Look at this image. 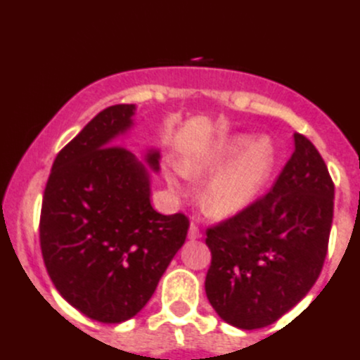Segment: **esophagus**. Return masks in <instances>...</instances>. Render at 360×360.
<instances>
[{"label": "esophagus", "instance_id": "1", "mask_svg": "<svg viewBox=\"0 0 360 360\" xmlns=\"http://www.w3.org/2000/svg\"><path fill=\"white\" fill-rule=\"evenodd\" d=\"M188 236H190V240H198V238H202V233H200L198 226L193 224V222H191L190 231H188Z\"/></svg>", "mask_w": 360, "mask_h": 360}]
</instances>
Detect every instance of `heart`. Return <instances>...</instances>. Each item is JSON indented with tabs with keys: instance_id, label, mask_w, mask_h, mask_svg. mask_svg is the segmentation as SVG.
<instances>
[{
	"instance_id": "b5f03b06",
	"label": "heart",
	"mask_w": 360,
	"mask_h": 360,
	"mask_svg": "<svg viewBox=\"0 0 360 360\" xmlns=\"http://www.w3.org/2000/svg\"><path fill=\"white\" fill-rule=\"evenodd\" d=\"M276 165V150L266 138L234 134L221 139L186 167L193 176L217 172L207 184L203 205L212 215L229 217L247 210L262 195ZM172 191L183 193L179 174H169Z\"/></svg>"
}]
</instances>
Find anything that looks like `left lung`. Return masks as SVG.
Returning a JSON list of instances; mask_svg holds the SVG:
<instances>
[{"mask_svg":"<svg viewBox=\"0 0 360 360\" xmlns=\"http://www.w3.org/2000/svg\"><path fill=\"white\" fill-rule=\"evenodd\" d=\"M267 195L207 229L210 305L240 330H259L293 309L319 278L333 222L326 164L305 136Z\"/></svg>","mask_w":360,"mask_h":360,"instance_id":"left-lung-1","label":"left lung"}]
</instances>
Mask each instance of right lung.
Masks as SVG:
<instances>
[{
    "mask_svg": "<svg viewBox=\"0 0 360 360\" xmlns=\"http://www.w3.org/2000/svg\"><path fill=\"white\" fill-rule=\"evenodd\" d=\"M134 105L98 113L53 162L39 241L53 285L89 319L119 324L155 293L186 240V215H162L150 202V170L115 139L131 129ZM158 150L145 163L160 165Z\"/></svg>",
    "mask_w": 360,
    "mask_h": 360,
    "instance_id": "right-lung-1",
    "label": "right lung"
}]
</instances>
